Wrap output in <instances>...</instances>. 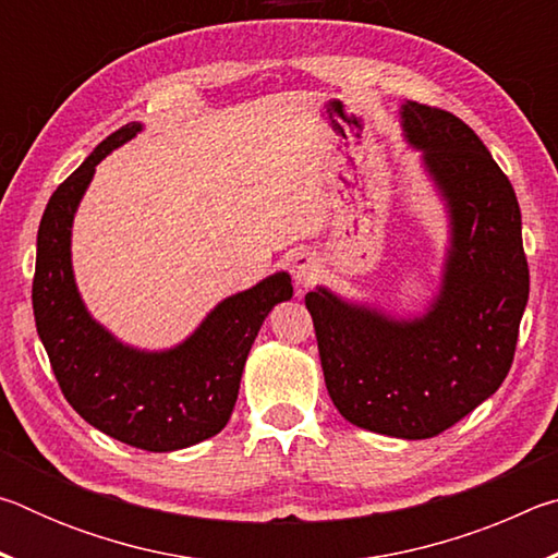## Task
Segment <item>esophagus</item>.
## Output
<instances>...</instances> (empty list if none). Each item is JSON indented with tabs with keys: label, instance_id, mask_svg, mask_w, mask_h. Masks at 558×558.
I'll use <instances>...</instances> for the list:
<instances>
[{
	"label": "esophagus",
	"instance_id": "obj_1",
	"mask_svg": "<svg viewBox=\"0 0 558 558\" xmlns=\"http://www.w3.org/2000/svg\"><path fill=\"white\" fill-rule=\"evenodd\" d=\"M319 272H323V263L315 256V253H298L292 258V278H295L298 288H310L319 280Z\"/></svg>",
	"mask_w": 558,
	"mask_h": 558
}]
</instances>
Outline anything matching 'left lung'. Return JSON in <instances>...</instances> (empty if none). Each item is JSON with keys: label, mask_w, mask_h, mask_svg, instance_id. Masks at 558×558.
<instances>
[{"label": "left lung", "mask_w": 558, "mask_h": 558, "mask_svg": "<svg viewBox=\"0 0 558 558\" xmlns=\"http://www.w3.org/2000/svg\"><path fill=\"white\" fill-rule=\"evenodd\" d=\"M403 128L452 214L446 282L413 323L305 295L329 399L349 423L393 438H433L489 399L512 366L529 298L522 214L507 174L448 110L405 102Z\"/></svg>", "instance_id": "1"}]
</instances>
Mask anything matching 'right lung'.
<instances>
[{
    "mask_svg": "<svg viewBox=\"0 0 558 558\" xmlns=\"http://www.w3.org/2000/svg\"><path fill=\"white\" fill-rule=\"evenodd\" d=\"M137 130L130 122L112 132L51 194L36 241L32 302L36 332L73 411L132 448L167 452L229 423L253 339L270 310L290 300L292 286L288 272H276L223 300L184 344L162 354L122 347L93 323L71 272L73 211L96 165Z\"/></svg>",
    "mask_w": 558,
    "mask_h": 558,
    "instance_id": "add662e5",
    "label": "right lung"
}]
</instances>
